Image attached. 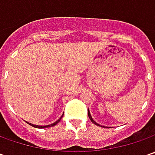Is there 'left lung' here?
<instances>
[{
  "instance_id": "obj_1",
  "label": "left lung",
  "mask_w": 155,
  "mask_h": 155,
  "mask_svg": "<svg viewBox=\"0 0 155 155\" xmlns=\"http://www.w3.org/2000/svg\"><path fill=\"white\" fill-rule=\"evenodd\" d=\"M88 116H89V118H90V120H91V122H92L94 124H96V125H97V126H100L99 124H97V122H96L95 121H94V120H93L92 117H91V113H90V111H89V110H88Z\"/></svg>"
}]
</instances>
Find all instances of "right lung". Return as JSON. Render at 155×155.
I'll list each match as a JSON object with an SVG mask.
<instances>
[{"label": "right lung", "mask_w": 155, "mask_h": 155, "mask_svg": "<svg viewBox=\"0 0 155 155\" xmlns=\"http://www.w3.org/2000/svg\"><path fill=\"white\" fill-rule=\"evenodd\" d=\"M62 117H63V116H61V117H60V118H59V119H58V120L56 122H54V123H52V124H50V125H47V126H38V125H33V124H32V123H29V122H27V123H28L29 125H32V126H33V127H34V128H48V127H52V126L56 125L57 123H58V122L59 121H60V120H61V118H62Z\"/></svg>", "instance_id": "obj_1"}]
</instances>
